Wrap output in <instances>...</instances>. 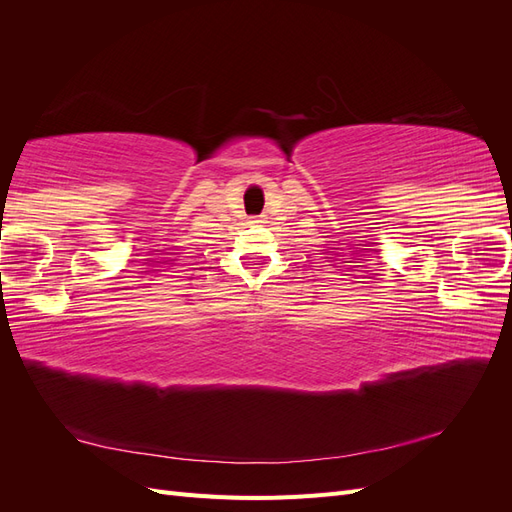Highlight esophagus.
<instances>
[{
	"label": "esophagus",
	"instance_id": "1",
	"mask_svg": "<svg viewBox=\"0 0 512 512\" xmlns=\"http://www.w3.org/2000/svg\"><path fill=\"white\" fill-rule=\"evenodd\" d=\"M250 224L258 226V224H262V218H258V215H256V218H250Z\"/></svg>",
	"mask_w": 512,
	"mask_h": 512
}]
</instances>
